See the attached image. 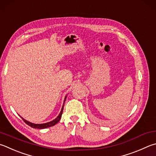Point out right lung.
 <instances>
[{
	"mask_svg": "<svg viewBox=\"0 0 156 156\" xmlns=\"http://www.w3.org/2000/svg\"><path fill=\"white\" fill-rule=\"evenodd\" d=\"M67 98V96L66 97V98H65V100H64V102L65 101H66V99ZM63 107H64V104L63 105V107H62L61 108V110L60 113H59V115H58V117H56L55 119H54L52 121H50V122H48V123H41V124H35V123H30L29 122V121H28L27 120H25L24 119H23L22 117H21L22 119H23V121H24L25 123H26L27 125H29V126H30L31 127H33V128H37V129H44V128H47V127H51V126H53L56 125V123H57L59 121H60L61 118V115H62V113H63Z\"/></svg>",
	"mask_w": 156,
	"mask_h": 156,
	"instance_id": "1",
	"label": "right lung"
}]
</instances>
